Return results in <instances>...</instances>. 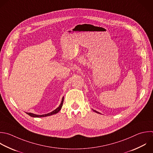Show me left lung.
<instances>
[{
	"instance_id": "obj_1",
	"label": "left lung",
	"mask_w": 153,
	"mask_h": 153,
	"mask_svg": "<svg viewBox=\"0 0 153 153\" xmlns=\"http://www.w3.org/2000/svg\"><path fill=\"white\" fill-rule=\"evenodd\" d=\"M93 111H94V112H97V113H99V114H100L99 112H97V111H95V110H93Z\"/></svg>"
}]
</instances>
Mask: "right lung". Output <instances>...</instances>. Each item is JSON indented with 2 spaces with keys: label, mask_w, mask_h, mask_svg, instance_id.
I'll list each match as a JSON object with an SVG mask.
<instances>
[{
  "label": "right lung",
  "mask_w": 153,
  "mask_h": 153,
  "mask_svg": "<svg viewBox=\"0 0 153 153\" xmlns=\"http://www.w3.org/2000/svg\"><path fill=\"white\" fill-rule=\"evenodd\" d=\"M63 100H64V97L62 98V102H61V103L60 105H59V106L56 108L55 110H54L53 111L48 113V114H43V115H37V114H32V113H29V112H26L29 115L32 117H47V116H50V115H53V114H57L58 113L60 109H62V107L63 106Z\"/></svg>",
  "instance_id": "right-lung-1"
}]
</instances>
